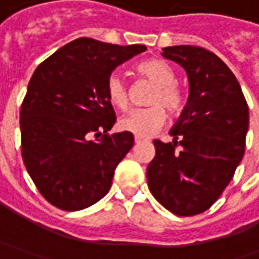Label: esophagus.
Listing matches in <instances>:
<instances>
[{
	"instance_id": "34e87169",
	"label": "esophagus",
	"mask_w": 259,
	"mask_h": 259,
	"mask_svg": "<svg viewBox=\"0 0 259 259\" xmlns=\"http://www.w3.org/2000/svg\"><path fill=\"white\" fill-rule=\"evenodd\" d=\"M141 141H143V140H141V138H138V137H135V140H134V143H135V144H140V143H141Z\"/></svg>"
}]
</instances>
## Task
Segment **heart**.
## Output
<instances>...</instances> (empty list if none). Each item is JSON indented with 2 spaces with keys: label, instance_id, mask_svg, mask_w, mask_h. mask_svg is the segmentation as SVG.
Wrapping results in <instances>:
<instances>
[{
  "label": "heart",
  "instance_id": "b5f03b06",
  "mask_svg": "<svg viewBox=\"0 0 259 259\" xmlns=\"http://www.w3.org/2000/svg\"><path fill=\"white\" fill-rule=\"evenodd\" d=\"M135 72L150 82H153L157 89L153 92L150 104L155 105L147 109H137L131 114L125 115L119 121L122 131L131 133L138 138H148L154 135L167 119V114L163 108L170 114H179L184 106L183 91L176 85V73L173 67L161 59H150L138 63ZM106 96L109 102L118 109H126L130 105V94L122 76L112 73L106 80Z\"/></svg>",
  "mask_w": 259,
  "mask_h": 259
}]
</instances>
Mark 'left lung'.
Instances as JSON below:
<instances>
[{
  "mask_svg": "<svg viewBox=\"0 0 259 259\" xmlns=\"http://www.w3.org/2000/svg\"><path fill=\"white\" fill-rule=\"evenodd\" d=\"M161 56L186 70L189 98L170 130L173 141H154L147 182L167 210L193 216L207 210L232 180L245 153L249 111L239 82L214 53L182 45L164 47Z\"/></svg>",
  "mask_w": 259,
  "mask_h": 259,
  "instance_id": "obj_1",
  "label": "left lung"
}]
</instances>
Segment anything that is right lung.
<instances>
[{
    "instance_id": "right-lung-1",
    "label": "right lung",
    "mask_w": 259,
    "mask_h": 259,
    "mask_svg": "<svg viewBox=\"0 0 259 259\" xmlns=\"http://www.w3.org/2000/svg\"><path fill=\"white\" fill-rule=\"evenodd\" d=\"M145 50L144 45L82 37L34 70L20 111L21 153L37 189L56 207L82 210L109 192L134 135H108L116 116L106 80L118 66Z\"/></svg>"
}]
</instances>
